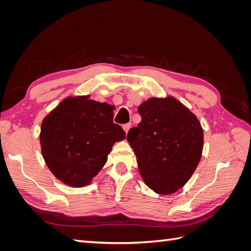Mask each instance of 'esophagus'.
I'll use <instances>...</instances> for the list:
<instances>
[{"label":"esophagus","instance_id":"34e87169","mask_svg":"<svg viewBox=\"0 0 251 251\" xmlns=\"http://www.w3.org/2000/svg\"><path fill=\"white\" fill-rule=\"evenodd\" d=\"M124 130H125V132L126 133H127L128 132V130H130L131 128V124H126V125H124Z\"/></svg>","mask_w":251,"mask_h":251}]
</instances>
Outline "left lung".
Masks as SVG:
<instances>
[{
	"label": "left lung",
	"instance_id": "left-lung-1",
	"mask_svg": "<svg viewBox=\"0 0 251 251\" xmlns=\"http://www.w3.org/2000/svg\"><path fill=\"white\" fill-rule=\"evenodd\" d=\"M141 121L126 139L141 177L160 195L177 192L192 177L203 150L200 121L176 98H150L138 107Z\"/></svg>",
	"mask_w": 251,
	"mask_h": 251
}]
</instances>
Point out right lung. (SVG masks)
Listing matches in <instances>:
<instances>
[{
	"label": "right lung",
	"instance_id": "right-lung-1",
	"mask_svg": "<svg viewBox=\"0 0 251 251\" xmlns=\"http://www.w3.org/2000/svg\"><path fill=\"white\" fill-rule=\"evenodd\" d=\"M113 105L67 97L44 118L40 134L44 160L51 173L73 187H82L107 162L114 143L126 138L113 123Z\"/></svg>",
	"mask_w": 251,
	"mask_h": 251
}]
</instances>
